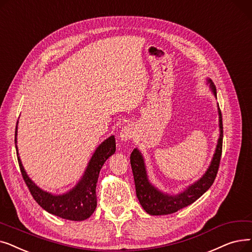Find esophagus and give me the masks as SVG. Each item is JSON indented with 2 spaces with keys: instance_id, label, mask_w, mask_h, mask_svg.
Returning <instances> with one entry per match:
<instances>
[{
  "instance_id": "obj_1",
  "label": "esophagus",
  "mask_w": 252,
  "mask_h": 252,
  "mask_svg": "<svg viewBox=\"0 0 252 252\" xmlns=\"http://www.w3.org/2000/svg\"><path fill=\"white\" fill-rule=\"evenodd\" d=\"M134 135V131H133V128L131 127H124L121 132H120V139L123 140V141H126V140H129L133 137Z\"/></svg>"
}]
</instances>
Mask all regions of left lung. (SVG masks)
Returning <instances> with one entry per match:
<instances>
[{
  "mask_svg": "<svg viewBox=\"0 0 252 252\" xmlns=\"http://www.w3.org/2000/svg\"><path fill=\"white\" fill-rule=\"evenodd\" d=\"M210 83V87L217 96V90L211 80H208ZM219 115H220V138L218 141L217 150L213 156V159L209 168L206 173L203 175L198 182L194 185L189 186L187 189H185L178 195H167L161 193L154 186H152L149 182L145 162L141 154L137 149H134L133 152L130 155V163L131 168H132L136 196L140 203L142 208L145 209L151 215H166L171 214L179 209H183L191 203H194L198 200L205 191L212 186L214 179L217 177L219 167L221 158L222 152V137H223V130H222V117L221 112L219 107Z\"/></svg>",
  "mask_w": 252,
  "mask_h": 252,
  "instance_id": "8db88e82",
  "label": "left lung"
}]
</instances>
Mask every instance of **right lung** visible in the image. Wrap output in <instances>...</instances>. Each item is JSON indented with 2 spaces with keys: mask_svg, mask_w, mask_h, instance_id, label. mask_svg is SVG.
Returning a JSON list of instances; mask_svg holds the SVG:
<instances>
[{
  "mask_svg": "<svg viewBox=\"0 0 252 252\" xmlns=\"http://www.w3.org/2000/svg\"><path fill=\"white\" fill-rule=\"evenodd\" d=\"M17 126L15 129V148L17 160L23 181L28 186L32 198L47 212L69 220H84L90 218L97 205L96 199V184L99 171L103 163L109 159L116 151L115 136H111L104 140L95 151L94 155L87 166L85 174L79 184L68 193L63 195H51L35 186L27 172L18 156L16 146Z\"/></svg>",
  "mask_w": 252,
  "mask_h": 252,
  "instance_id": "1",
  "label": "right lung"
}]
</instances>
